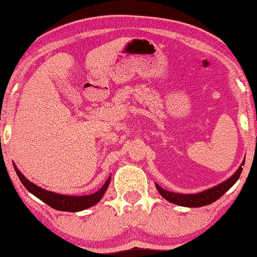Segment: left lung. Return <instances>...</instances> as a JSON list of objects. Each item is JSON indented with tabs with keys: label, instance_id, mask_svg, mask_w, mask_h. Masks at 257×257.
<instances>
[{
	"label": "left lung",
	"instance_id": "1",
	"mask_svg": "<svg viewBox=\"0 0 257 257\" xmlns=\"http://www.w3.org/2000/svg\"><path fill=\"white\" fill-rule=\"evenodd\" d=\"M243 164H245V159H243L240 167L237 169V171L234 172L231 177L228 178L227 180L221 182V184L216 185L214 187H212V188L199 191V193H196V194L173 193V191L163 189L162 187L159 186L158 184H155V187L156 189L159 190L161 196H162L164 199H167L168 202L176 204V205L186 206V207L205 206V205H208V204H212L215 201H217V199L222 196L224 193H227V191L231 188L234 184H236L237 180L239 179V177H240Z\"/></svg>",
	"mask_w": 257,
	"mask_h": 257
}]
</instances>
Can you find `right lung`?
<instances>
[{
    "mask_svg": "<svg viewBox=\"0 0 257 257\" xmlns=\"http://www.w3.org/2000/svg\"><path fill=\"white\" fill-rule=\"evenodd\" d=\"M14 168L16 170L17 176L19 177L26 189H27L29 193H32L34 196L40 198L41 201L44 202L47 205L55 208L58 211H63V212H79L82 210H86V208H89L101 201L104 194L106 193L107 187L111 182V177L107 178L105 184L102 186V188H99L97 191H95L94 194L90 195H84V196H71V195H63V194H58L54 193V191L46 190L42 187H38L35 185L34 182L29 181L27 178H26L23 173L20 172L18 168L16 167L14 163Z\"/></svg>",
    "mask_w": 257,
    "mask_h": 257,
    "instance_id": "right-lung-1",
    "label": "right lung"
}]
</instances>
